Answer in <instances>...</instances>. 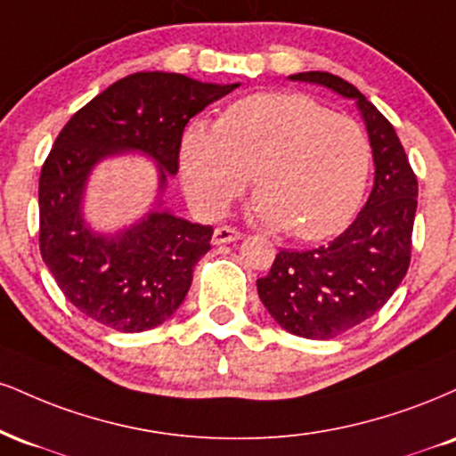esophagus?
<instances>
[{"mask_svg": "<svg viewBox=\"0 0 456 456\" xmlns=\"http://www.w3.org/2000/svg\"><path fill=\"white\" fill-rule=\"evenodd\" d=\"M238 240H242V233L238 232V229L233 227H216L214 229V235H212V244H232V242H238Z\"/></svg>", "mask_w": 456, "mask_h": 456, "instance_id": "obj_1", "label": "esophagus"}]
</instances>
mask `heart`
<instances>
[{
	"mask_svg": "<svg viewBox=\"0 0 456 456\" xmlns=\"http://www.w3.org/2000/svg\"><path fill=\"white\" fill-rule=\"evenodd\" d=\"M371 151L365 131L301 93L235 102L218 123L193 120L180 142L184 191L218 216L255 183L250 214L299 240L342 232L363 200Z\"/></svg>",
	"mask_w": 456,
	"mask_h": 456,
	"instance_id": "obj_1",
	"label": "heart"
}]
</instances>
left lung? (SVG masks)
<instances>
[{
  "label": "left lung",
  "instance_id": "left-lung-1",
  "mask_svg": "<svg viewBox=\"0 0 456 456\" xmlns=\"http://www.w3.org/2000/svg\"><path fill=\"white\" fill-rule=\"evenodd\" d=\"M289 78L356 103L376 167L370 200L346 232L312 250H281L270 273L256 281L259 299L284 331L331 339L374 316L402 284L419 183L393 125L356 86L329 71H299Z\"/></svg>",
  "mask_w": 456,
  "mask_h": 456
}]
</instances>
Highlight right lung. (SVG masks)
Masks as SVG:
<instances>
[{
	"mask_svg": "<svg viewBox=\"0 0 456 456\" xmlns=\"http://www.w3.org/2000/svg\"><path fill=\"white\" fill-rule=\"evenodd\" d=\"M174 71H135L110 85L68 120L40 175V252L59 289L93 321L123 333L166 322L180 308L214 229L166 208L183 131L195 114L238 89ZM158 166V197L117 232L86 221L84 197L100 162L123 154Z\"/></svg>",
	"mask_w": 456,
	"mask_h": 456,
	"instance_id": "right-lung-1",
	"label": "right lung"
}]
</instances>
